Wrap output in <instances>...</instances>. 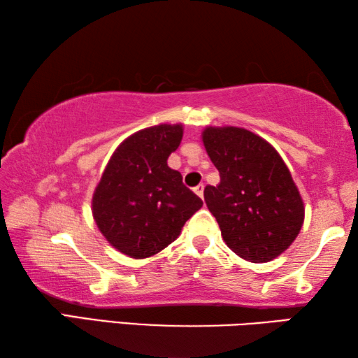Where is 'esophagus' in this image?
<instances>
[{
    "label": "esophagus",
    "instance_id": "34e87169",
    "mask_svg": "<svg viewBox=\"0 0 358 358\" xmlns=\"http://www.w3.org/2000/svg\"><path fill=\"white\" fill-rule=\"evenodd\" d=\"M194 192H196L197 196L202 199V197H203V185H199V186L194 187Z\"/></svg>",
    "mask_w": 358,
    "mask_h": 358
}]
</instances>
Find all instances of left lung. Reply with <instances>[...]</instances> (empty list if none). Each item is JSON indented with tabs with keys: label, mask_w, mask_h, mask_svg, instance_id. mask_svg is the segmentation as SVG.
<instances>
[{
	"label": "left lung",
	"mask_w": 358,
	"mask_h": 358,
	"mask_svg": "<svg viewBox=\"0 0 358 358\" xmlns=\"http://www.w3.org/2000/svg\"><path fill=\"white\" fill-rule=\"evenodd\" d=\"M202 142L221 177L203 199L226 245L252 264L281 256L300 234L305 203L280 153L238 126H207Z\"/></svg>",
	"instance_id": "obj_1"
}]
</instances>
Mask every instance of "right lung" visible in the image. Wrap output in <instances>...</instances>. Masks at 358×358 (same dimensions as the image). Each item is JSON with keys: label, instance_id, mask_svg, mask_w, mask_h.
Returning <instances> with one entry per match:
<instances>
[{"label": "right lung", "instance_id": "right-lung-1", "mask_svg": "<svg viewBox=\"0 0 358 358\" xmlns=\"http://www.w3.org/2000/svg\"><path fill=\"white\" fill-rule=\"evenodd\" d=\"M183 124H156L134 132L108 159L92 199L93 220L115 250L147 259L178 238L202 207L181 173L167 166L180 147Z\"/></svg>", "mask_w": 358, "mask_h": 358}]
</instances>
